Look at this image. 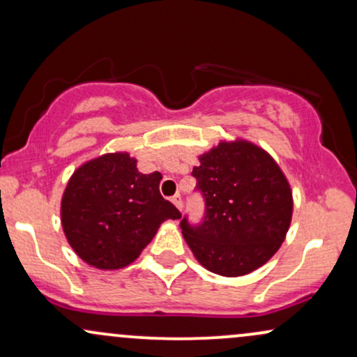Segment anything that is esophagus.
Instances as JSON below:
<instances>
[{"mask_svg":"<svg viewBox=\"0 0 357 357\" xmlns=\"http://www.w3.org/2000/svg\"><path fill=\"white\" fill-rule=\"evenodd\" d=\"M171 201H173V204L176 206V208L179 209V211H181V209H183V199H181V196L176 195V196L171 197Z\"/></svg>","mask_w":357,"mask_h":357,"instance_id":"1","label":"esophagus"}]
</instances>
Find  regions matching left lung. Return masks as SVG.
Wrapping results in <instances>:
<instances>
[{
    "mask_svg": "<svg viewBox=\"0 0 357 357\" xmlns=\"http://www.w3.org/2000/svg\"><path fill=\"white\" fill-rule=\"evenodd\" d=\"M192 176L204 197L203 222L181 221L201 266L226 278L256 271L286 239L293 191L273 156L246 139L221 141L199 156Z\"/></svg>",
    "mask_w": 357,
    "mask_h": 357,
    "instance_id": "left-lung-1",
    "label": "left lung"
}]
</instances>
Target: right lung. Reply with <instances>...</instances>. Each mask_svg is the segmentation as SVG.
Instances as JSON below:
<instances>
[{
  "label": "right lung",
  "instance_id": "right-lung-1",
  "mask_svg": "<svg viewBox=\"0 0 357 357\" xmlns=\"http://www.w3.org/2000/svg\"><path fill=\"white\" fill-rule=\"evenodd\" d=\"M130 153H108L73 173L61 199V225L73 251L98 269L137 259L166 220L181 213L160 192L161 173L143 174Z\"/></svg>",
  "mask_w": 357,
  "mask_h": 357
}]
</instances>
